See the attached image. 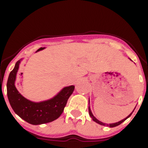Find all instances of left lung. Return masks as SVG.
Returning <instances> with one entry per match:
<instances>
[{
    "label": "left lung",
    "instance_id": "obj_1",
    "mask_svg": "<svg viewBox=\"0 0 148 148\" xmlns=\"http://www.w3.org/2000/svg\"><path fill=\"white\" fill-rule=\"evenodd\" d=\"M134 110H133V111H134ZM89 116H90V117H92V120H93V121H95V122H96L97 123L99 124V125H104V126H105V125H107V126H110V127H114L118 126V125H120V124H122V122H124V121H125V120H126L128 118V117H130V116H131V114H132V113H131V114H130L129 116H127V117L126 118L123 119V120H121V121H120V122H116V123H113V124H109V125H107V124L103 123V122H100V121H99V120H98L96 118V117H94V115H93V114H92V112H91V110H90V108H89Z\"/></svg>",
    "mask_w": 148,
    "mask_h": 148
}]
</instances>
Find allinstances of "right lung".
Masks as SVG:
<instances>
[{
	"mask_svg": "<svg viewBox=\"0 0 148 148\" xmlns=\"http://www.w3.org/2000/svg\"><path fill=\"white\" fill-rule=\"evenodd\" d=\"M21 61L16 63L10 72L7 82V95L13 111L23 120L31 125H41L56 120L60 117L74 86L64 87L56 96L49 100L33 102L23 97L15 86L16 74Z\"/></svg>",
	"mask_w": 148,
	"mask_h": 148,
	"instance_id": "add662e5",
	"label": "right lung"
}]
</instances>
